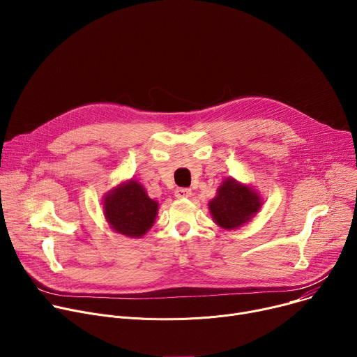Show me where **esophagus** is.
<instances>
[{
    "instance_id": "1",
    "label": "esophagus",
    "mask_w": 357,
    "mask_h": 357,
    "mask_svg": "<svg viewBox=\"0 0 357 357\" xmlns=\"http://www.w3.org/2000/svg\"><path fill=\"white\" fill-rule=\"evenodd\" d=\"M192 196V190L188 188H176L175 190V197L178 199H188Z\"/></svg>"
}]
</instances>
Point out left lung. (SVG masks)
Masks as SVG:
<instances>
[{
    "label": "left lung",
    "instance_id": "left-lung-1",
    "mask_svg": "<svg viewBox=\"0 0 357 357\" xmlns=\"http://www.w3.org/2000/svg\"><path fill=\"white\" fill-rule=\"evenodd\" d=\"M261 205V197L251 186L227 178L219 186L218 195L209 202V211L216 225L233 230L254 218Z\"/></svg>",
    "mask_w": 357,
    "mask_h": 357
}]
</instances>
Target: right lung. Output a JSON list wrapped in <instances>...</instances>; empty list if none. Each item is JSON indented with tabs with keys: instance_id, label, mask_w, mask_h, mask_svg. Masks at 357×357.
I'll list each match as a JSON object with an SVG mask.
<instances>
[{
	"instance_id": "right-lung-1",
	"label": "right lung",
	"mask_w": 357,
	"mask_h": 357,
	"mask_svg": "<svg viewBox=\"0 0 357 357\" xmlns=\"http://www.w3.org/2000/svg\"><path fill=\"white\" fill-rule=\"evenodd\" d=\"M105 216L110 227L127 237H142L155 222L158 202L151 199L134 179L113 188L103 200Z\"/></svg>"
}]
</instances>
